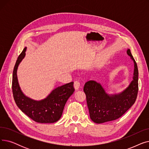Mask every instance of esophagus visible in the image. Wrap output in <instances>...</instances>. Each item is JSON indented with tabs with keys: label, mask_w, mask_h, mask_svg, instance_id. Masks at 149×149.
<instances>
[{
	"label": "esophagus",
	"mask_w": 149,
	"mask_h": 149,
	"mask_svg": "<svg viewBox=\"0 0 149 149\" xmlns=\"http://www.w3.org/2000/svg\"><path fill=\"white\" fill-rule=\"evenodd\" d=\"M80 86V82L79 81V80H75V81H74V86L75 90H79Z\"/></svg>",
	"instance_id": "1"
}]
</instances>
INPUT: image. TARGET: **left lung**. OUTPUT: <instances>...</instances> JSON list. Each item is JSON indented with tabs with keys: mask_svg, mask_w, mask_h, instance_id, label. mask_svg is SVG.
Returning <instances> with one entry per match:
<instances>
[{
	"mask_svg": "<svg viewBox=\"0 0 149 149\" xmlns=\"http://www.w3.org/2000/svg\"><path fill=\"white\" fill-rule=\"evenodd\" d=\"M127 54L134 63L133 79L128 86L121 92L109 94L100 83L89 80L85 83L83 91L86 95L90 118L100 124L119 118L134 104L138 91V69L130 49Z\"/></svg>",
	"mask_w": 149,
	"mask_h": 149,
	"instance_id": "obj_1",
	"label": "left lung"
}]
</instances>
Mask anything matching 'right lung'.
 I'll list each match as a JSON object with an SVG mask.
<instances>
[{
  "label": "right lung",
  "instance_id": "right-lung-1",
  "mask_svg": "<svg viewBox=\"0 0 149 149\" xmlns=\"http://www.w3.org/2000/svg\"><path fill=\"white\" fill-rule=\"evenodd\" d=\"M26 47L15 63L13 74V97L18 107L30 118L40 123H53L58 121L68 98L74 92V82L54 88L44 99L35 100L25 95L18 81L17 72L20 62L25 57Z\"/></svg>",
  "mask_w": 149,
  "mask_h": 149
}]
</instances>
